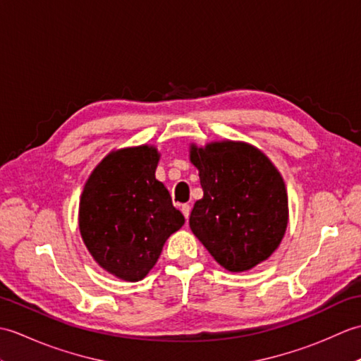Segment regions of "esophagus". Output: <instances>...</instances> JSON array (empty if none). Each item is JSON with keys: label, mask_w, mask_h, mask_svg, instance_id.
Here are the masks:
<instances>
[{"label": "esophagus", "mask_w": 361, "mask_h": 361, "mask_svg": "<svg viewBox=\"0 0 361 361\" xmlns=\"http://www.w3.org/2000/svg\"><path fill=\"white\" fill-rule=\"evenodd\" d=\"M181 212H183V216H185L186 219H189V216H190V204H181Z\"/></svg>", "instance_id": "esophagus-1"}]
</instances>
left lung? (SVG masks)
I'll list each match as a JSON object with an SVG mask.
<instances>
[{"label":"left lung","mask_w":361,"mask_h":361,"mask_svg":"<svg viewBox=\"0 0 361 361\" xmlns=\"http://www.w3.org/2000/svg\"><path fill=\"white\" fill-rule=\"evenodd\" d=\"M203 198L194 204L189 226L228 271H247L273 255L286 234V185L259 149L224 141L192 145Z\"/></svg>","instance_id":"obj_1"}]
</instances>
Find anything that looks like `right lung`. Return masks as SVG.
<instances>
[{
  "mask_svg": "<svg viewBox=\"0 0 361 361\" xmlns=\"http://www.w3.org/2000/svg\"><path fill=\"white\" fill-rule=\"evenodd\" d=\"M158 159L149 145L111 152L83 188L82 239L99 265L124 281H141L169 235L185 225L169 190L155 178Z\"/></svg>",
  "mask_w": 361,
  "mask_h": 361,
  "instance_id": "1",
  "label": "right lung"
}]
</instances>
